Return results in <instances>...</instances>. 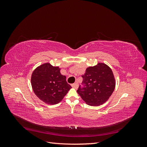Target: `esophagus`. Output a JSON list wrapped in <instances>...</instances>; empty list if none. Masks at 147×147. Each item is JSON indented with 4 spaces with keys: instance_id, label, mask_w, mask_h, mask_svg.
<instances>
[{
    "instance_id": "esophagus-1",
    "label": "esophagus",
    "mask_w": 147,
    "mask_h": 147,
    "mask_svg": "<svg viewBox=\"0 0 147 147\" xmlns=\"http://www.w3.org/2000/svg\"><path fill=\"white\" fill-rule=\"evenodd\" d=\"M72 86L73 88H76L77 89L78 87V84L77 83H75L74 84H72Z\"/></svg>"
}]
</instances>
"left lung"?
Returning <instances> with one entry per match:
<instances>
[{"instance_id":"obj_1","label":"left lung","mask_w":147,"mask_h":147,"mask_svg":"<svg viewBox=\"0 0 147 147\" xmlns=\"http://www.w3.org/2000/svg\"><path fill=\"white\" fill-rule=\"evenodd\" d=\"M82 77L83 86H79L77 92L90 105L104 104L115 90V79L113 72L104 63L89 67Z\"/></svg>"}]
</instances>
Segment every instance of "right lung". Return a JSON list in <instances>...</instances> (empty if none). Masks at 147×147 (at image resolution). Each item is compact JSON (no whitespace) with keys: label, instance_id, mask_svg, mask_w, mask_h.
Returning <instances> with one entry per match:
<instances>
[{"label":"right lung","instance_id":"obj_1","mask_svg":"<svg viewBox=\"0 0 147 147\" xmlns=\"http://www.w3.org/2000/svg\"><path fill=\"white\" fill-rule=\"evenodd\" d=\"M59 67L45 63L37 67L32 74L31 85L38 98L50 105L58 104L72 88Z\"/></svg>","mask_w":147,"mask_h":147}]
</instances>
